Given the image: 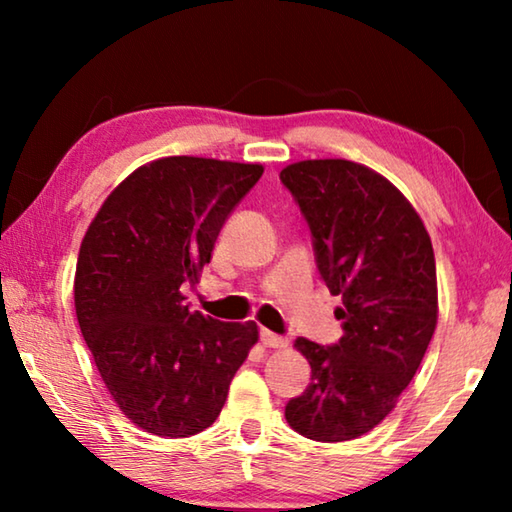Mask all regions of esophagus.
Wrapping results in <instances>:
<instances>
[{
	"instance_id": "34e87169",
	"label": "esophagus",
	"mask_w": 512,
	"mask_h": 512,
	"mask_svg": "<svg viewBox=\"0 0 512 512\" xmlns=\"http://www.w3.org/2000/svg\"><path fill=\"white\" fill-rule=\"evenodd\" d=\"M259 341H262L264 348H284L289 343L284 336L268 332V329H259Z\"/></svg>"
}]
</instances>
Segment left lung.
Segmentation results:
<instances>
[{"instance_id":"8db88e82","label":"left lung","mask_w":512,"mask_h":512,"mask_svg":"<svg viewBox=\"0 0 512 512\" xmlns=\"http://www.w3.org/2000/svg\"><path fill=\"white\" fill-rule=\"evenodd\" d=\"M280 180L309 225L320 277L343 300L339 341H296L311 381L284 415L305 438L343 443L377 427L420 368L438 318L436 259L411 203L363 164L305 160Z\"/></svg>"}]
</instances>
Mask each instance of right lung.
<instances>
[{"instance_id":"right-lung-1","label":"right lung","mask_w":512,"mask_h":512,"mask_svg":"<svg viewBox=\"0 0 512 512\" xmlns=\"http://www.w3.org/2000/svg\"><path fill=\"white\" fill-rule=\"evenodd\" d=\"M259 164L162 158L133 171L90 223L74 305L112 400L137 427L187 438L219 418L257 325L221 323L185 302Z\"/></svg>"}]
</instances>
